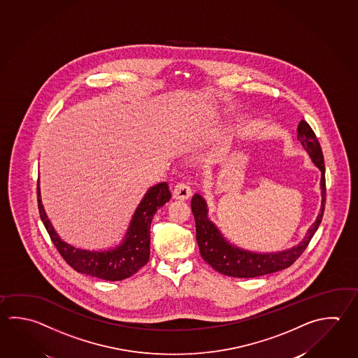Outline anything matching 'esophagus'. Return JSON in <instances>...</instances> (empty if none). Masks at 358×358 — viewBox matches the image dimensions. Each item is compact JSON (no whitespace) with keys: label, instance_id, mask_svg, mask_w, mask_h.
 Segmentation results:
<instances>
[{"label":"esophagus","instance_id":"34e87169","mask_svg":"<svg viewBox=\"0 0 358 358\" xmlns=\"http://www.w3.org/2000/svg\"><path fill=\"white\" fill-rule=\"evenodd\" d=\"M173 196L178 200H187L191 196V187L189 183L177 182L173 187Z\"/></svg>","mask_w":358,"mask_h":358}]
</instances>
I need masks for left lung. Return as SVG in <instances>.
Here are the masks:
<instances>
[{"label": "left lung", "mask_w": 358, "mask_h": 358, "mask_svg": "<svg viewBox=\"0 0 358 358\" xmlns=\"http://www.w3.org/2000/svg\"><path fill=\"white\" fill-rule=\"evenodd\" d=\"M297 139L301 142L305 150L310 155L311 161L322 171V208L315 223L308 230V234L303 238V242L297 244L296 247H292L291 250L276 253H255L250 250L238 248L224 239L222 233L208 217V206L203 196L196 194L191 200V210L195 217L196 241L203 261L209 264L214 270L223 273L225 276L239 278L264 276L290 267L291 264L303 255L308 244L310 243L311 238L315 234L319 224L322 223L324 214L327 195L325 167L323 152L317 135L313 131L310 125L303 120H301L297 127Z\"/></svg>", "instance_id": "8db88e82"}]
</instances>
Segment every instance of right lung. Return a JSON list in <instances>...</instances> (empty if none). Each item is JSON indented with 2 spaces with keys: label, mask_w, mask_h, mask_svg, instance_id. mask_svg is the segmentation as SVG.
<instances>
[{
  "label": "right lung",
  "mask_w": 358,
  "mask_h": 358,
  "mask_svg": "<svg viewBox=\"0 0 358 358\" xmlns=\"http://www.w3.org/2000/svg\"><path fill=\"white\" fill-rule=\"evenodd\" d=\"M36 192L41 222L63 259L77 272L106 281H120L133 276L148 262L152 219L157 210L171 199L169 183L161 182L150 187L135 210L122 243L114 250L97 252L80 250L63 242L50 224L41 205L39 180Z\"/></svg>",
  "instance_id": "right-lung-1"
}]
</instances>
